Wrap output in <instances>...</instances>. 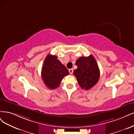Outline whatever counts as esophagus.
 I'll return each mask as SVG.
<instances>
[{
	"label": "esophagus",
	"mask_w": 134,
	"mask_h": 134,
	"mask_svg": "<svg viewBox=\"0 0 134 134\" xmlns=\"http://www.w3.org/2000/svg\"><path fill=\"white\" fill-rule=\"evenodd\" d=\"M73 69H70V70H69V72H70V74H72L73 73Z\"/></svg>",
	"instance_id": "34e87169"
}]
</instances>
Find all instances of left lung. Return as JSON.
Returning a JSON list of instances; mask_svg holds the SVG:
<instances>
[{
    "instance_id": "8db88e82",
    "label": "left lung",
    "mask_w": 134,
    "mask_h": 134,
    "mask_svg": "<svg viewBox=\"0 0 134 134\" xmlns=\"http://www.w3.org/2000/svg\"><path fill=\"white\" fill-rule=\"evenodd\" d=\"M76 70L73 75L76 77L80 87L86 90L91 88L100 78V70L95 58L92 55L81 57L77 59Z\"/></svg>"
}]
</instances>
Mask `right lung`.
Returning <instances> with one entry per match:
<instances>
[{
	"instance_id": "1",
	"label": "right lung",
	"mask_w": 134,
	"mask_h": 134,
	"mask_svg": "<svg viewBox=\"0 0 134 134\" xmlns=\"http://www.w3.org/2000/svg\"><path fill=\"white\" fill-rule=\"evenodd\" d=\"M42 78L49 89L59 87L62 80L69 74V72L54 55L48 54L45 58L42 68Z\"/></svg>"
}]
</instances>
